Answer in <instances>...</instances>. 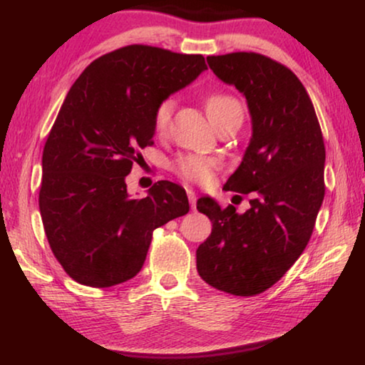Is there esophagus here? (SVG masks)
<instances>
[{
  "label": "esophagus",
  "instance_id": "34e87169",
  "mask_svg": "<svg viewBox=\"0 0 365 365\" xmlns=\"http://www.w3.org/2000/svg\"><path fill=\"white\" fill-rule=\"evenodd\" d=\"M187 197H189V204H191V209H196V201H197L196 192L187 191Z\"/></svg>",
  "mask_w": 365,
  "mask_h": 365
}]
</instances>
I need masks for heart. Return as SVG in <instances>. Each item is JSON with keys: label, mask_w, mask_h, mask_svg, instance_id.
Instances as JSON below:
<instances>
[{"label": "heart", "mask_w": 365, "mask_h": 365, "mask_svg": "<svg viewBox=\"0 0 365 365\" xmlns=\"http://www.w3.org/2000/svg\"><path fill=\"white\" fill-rule=\"evenodd\" d=\"M206 109L209 118L212 123L219 121L221 118L236 116L242 118V106L236 98L229 96V94H211L206 101ZM174 111V101L173 99H164L158 104L156 113H154V126L158 131H164L168 128L169 121H171ZM214 169H216V163L206 156H199V154H189V156H182L178 159L176 171L191 181L206 184L211 181Z\"/></svg>", "instance_id": "obj_1"}]
</instances>
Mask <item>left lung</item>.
Returning <instances> with one entry per match:
<instances>
[{
    "label": "left lung",
    "mask_w": 365,
    "mask_h": 365,
    "mask_svg": "<svg viewBox=\"0 0 365 365\" xmlns=\"http://www.w3.org/2000/svg\"><path fill=\"white\" fill-rule=\"evenodd\" d=\"M207 64L246 98L252 134L224 189L252 199L242 214L197 199L212 231L197 247L196 266L209 286L256 296L291 269L311 239L326 191V148L311 98L291 69L257 53L207 56Z\"/></svg>",
    "instance_id": "obj_1"
}]
</instances>
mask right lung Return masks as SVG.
Masks as SVG:
<instances>
[{
	"label": "right lung",
	"mask_w": 365,
	"mask_h": 365,
	"mask_svg": "<svg viewBox=\"0 0 365 365\" xmlns=\"http://www.w3.org/2000/svg\"><path fill=\"white\" fill-rule=\"evenodd\" d=\"M201 54L131 44L98 58L69 89L43 151L39 212L74 281L111 287L141 271L153 231L184 216V187L159 181L131 197L126 176L153 144L158 104L202 71Z\"/></svg>",
	"instance_id": "right-lung-1"
}]
</instances>
